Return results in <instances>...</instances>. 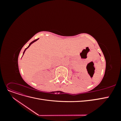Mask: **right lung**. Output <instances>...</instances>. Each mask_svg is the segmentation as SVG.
<instances>
[{"label": "right lung", "instance_id": "add662e5", "mask_svg": "<svg viewBox=\"0 0 121 121\" xmlns=\"http://www.w3.org/2000/svg\"><path fill=\"white\" fill-rule=\"evenodd\" d=\"M38 39H39V38H38ZM38 39H36V40H34V41H33L32 42H31V43H30V44H29V46H28V47H27V48H26V49H25V50H24V52H23V55H24V53H25V51H26V49H27V48H28L29 47H30V45H31L33 43H34V42H35V41H37V40H38Z\"/></svg>", "mask_w": 121, "mask_h": 121}]
</instances>
